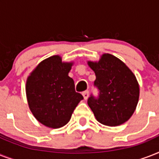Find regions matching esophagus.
I'll return each instance as SVG.
<instances>
[{"label":"esophagus","instance_id":"34e87169","mask_svg":"<svg viewBox=\"0 0 159 159\" xmlns=\"http://www.w3.org/2000/svg\"><path fill=\"white\" fill-rule=\"evenodd\" d=\"M82 96H83L85 100H87V98H88V97H89V92H88V91H85V92L82 93Z\"/></svg>","mask_w":159,"mask_h":159}]
</instances>
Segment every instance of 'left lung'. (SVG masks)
<instances>
[{"label": "left lung", "instance_id": "left-lung-1", "mask_svg": "<svg viewBox=\"0 0 159 159\" xmlns=\"http://www.w3.org/2000/svg\"><path fill=\"white\" fill-rule=\"evenodd\" d=\"M95 72L94 86L98 97L91 95L87 104L100 123L117 126L125 123L135 111L139 87L135 76L121 60L105 53L99 62H88Z\"/></svg>", "mask_w": 159, "mask_h": 159}]
</instances>
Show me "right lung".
<instances>
[{
  "mask_svg": "<svg viewBox=\"0 0 159 159\" xmlns=\"http://www.w3.org/2000/svg\"><path fill=\"white\" fill-rule=\"evenodd\" d=\"M72 62H62L55 55L43 60L26 82L28 104L34 116L47 127L57 129L70 120L82 95L75 91L68 76Z\"/></svg>",
  "mask_w": 159,
  "mask_h": 159,
  "instance_id": "add662e5",
  "label": "right lung"
}]
</instances>
